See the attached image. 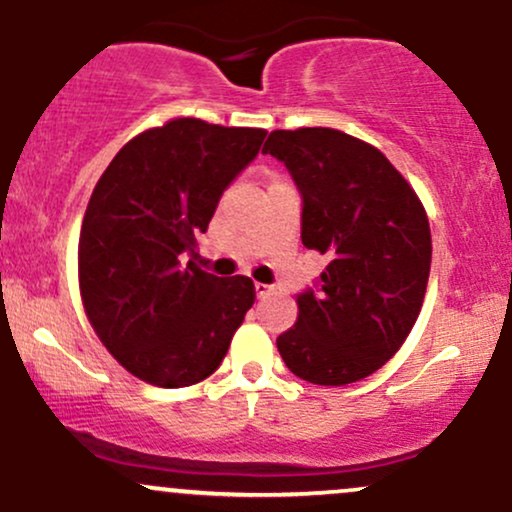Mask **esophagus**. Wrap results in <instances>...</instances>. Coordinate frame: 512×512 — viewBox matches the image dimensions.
I'll list each match as a JSON object with an SVG mask.
<instances>
[{"instance_id": "34e87169", "label": "esophagus", "mask_w": 512, "mask_h": 512, "mask_svg": "<svg viewBox=\"0 0 512 512\" xmlns=\"http://www.w3.org/2000/svg\"><path fill=\"white\" fill-rule=\"evenodd\" d=\"M272 291H274L272 286H267V284H255V296L260 298V301H262V298H267Z\"/></svg>"}]
</instances>
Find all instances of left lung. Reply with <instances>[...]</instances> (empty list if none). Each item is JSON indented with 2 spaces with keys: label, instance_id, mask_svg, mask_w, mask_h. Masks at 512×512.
I'll list each match as a JSON object with an SVG mask.
<instances>
[{
  "label": "left lung",
  "instance_id": "obj_1",
  "mask_svg": "<svg viewBox=\"0 0 512 512\" xmlns=\"http://www.w3.org/2000/svg\"><path fill=\"white\" fill-rule=\"evenodd\" d=\"M262 154L289 168L303 197V245L330 260L317 289L298 293V320L276 349L313 385L368 378L421 313L431 272L424 204L375 146L339 129H276Z\"/></svg>",
  "mask_w": 512,
  "mask_h": 512
}]
</instances>
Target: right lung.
Wrapping results in <instances>:
<instances>
[{
	"mask_svg": "<svg viewBox=\"0 0 512 512\" xmlns=\"http://www.w3.org/2000/svg\"><path fill=\"white\" fill-rule=\"evenodd\" d=\"M267 137L178 117L117 151L93 190L79 236L88 322L115 361L158 387L202 383L221 366L255 303L248 276L195 262L199 233Z\"/></svg>",
	"mask_w": 512,
	"mask_h": 512,
	"instance_id": "obj_1",
	"label": "right lung"
}]
</instances>
